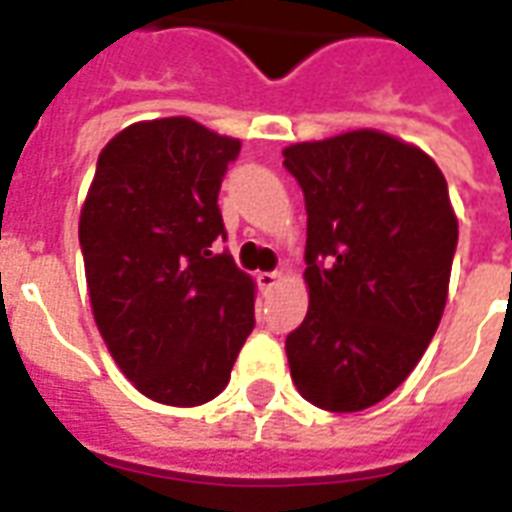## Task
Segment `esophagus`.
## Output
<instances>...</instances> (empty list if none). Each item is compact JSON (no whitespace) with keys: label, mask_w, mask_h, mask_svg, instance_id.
<instances>
[{"label":"esophagus","mask_w":512,"mask_h":512,"mask_svg":"<svg viewBox=\"0 0 512 512\" xmlns=\"http://www.w3.org/2000/svg\"><path fill=\"white\" fill-rule=\"evenodd\" d=\"M279 282H282V274H279V271H260V274H257V285H260L263 293L277 288Z\"/></svg>","instance_id":"esophagus-1"}]
</instances>
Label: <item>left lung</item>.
Here are the masks:
<instances>
[{
    "instance_id": "1",
    "label": "left lung",
    "mask_w": 512,
    "mask_h": 512,
    "mask_svg": "<svg viewBox=\"0 0 512 512\" xmlns=\"http://www.w3.org/2000/svg\"><path fill=\"white\" fill-rule=\"evenodd\" d=\"M307 205L310 310L288 334L290 378L323 411L392 395L447 304L458 219L436 161L359 128L282 150Z\"/></svg>"
}]
</instances>
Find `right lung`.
<instances>
[{
    "label": "right lung",
    "mask_w": 512,
    "mask_h": 512,
    "mask_svg": "<svg viewBox=\"0 0 512 512\" xmlns=\"http://www.w3.org/2000/svg\"><path fill=\"white\" fill-rule=\"evenodd\" d=\"M241 142L191 117L142 120L98 156L79 216L93 318L123 376L164 406H202L255 329V282L213 241Z\"/></svg>",
    "instance_id": "add662e5"
}]
</instances>
